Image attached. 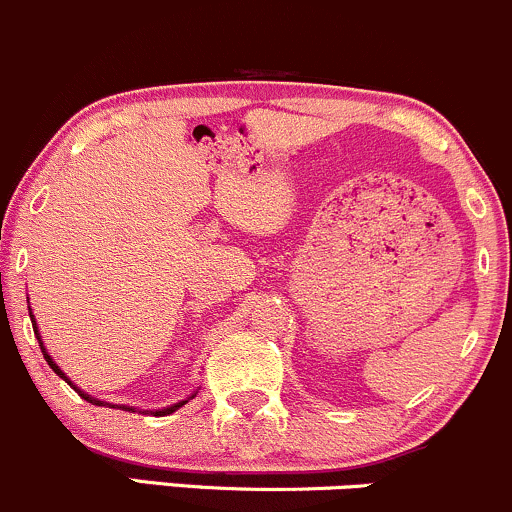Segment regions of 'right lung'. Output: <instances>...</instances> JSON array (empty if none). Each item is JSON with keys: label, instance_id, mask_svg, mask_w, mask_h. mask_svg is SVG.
Here are the masks:
<instances>
[{"label": "right lung", "instance_id": "1", "mask_svg": "<svg viewBox=\"0 0 512 512\" xmlns=\"http://www.w3.org/2000/svg\"><path fill=\"white\" fill-rule=\"evenodd\" d=\"M31 322H34V317H31ZM34 332H36V339H38V344H41V337H38V329H34ZM41 351H43V356H46L48 366H51V368H53V371H56L60 378H65V373H63V371H60V368H58L56 364H53V359H51V356H48V351H46V349H43V344H41ZM65 381H68V378H65ZM68 383H70V381H68ZM70 386H73V383H70ZM78 393L82 395V398H85V400H87V403H92V405H102V400H95V398H90V395H85V393H82V390H78ZM192 398H195V395H192ZM188 400H190V398H188ZM188 400H183V403H178V405H170V408L156 410V415H158V417H163V415H170V412H175V410H178V408H183V405H185V403H188ZM124 410H134V408H124ZM146 412H148V410H146Z\"/></svg>", "mask_w": 512, "mask_h": 512}]
</instances>
